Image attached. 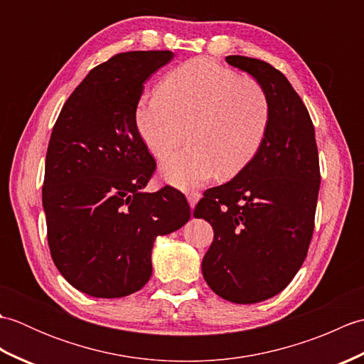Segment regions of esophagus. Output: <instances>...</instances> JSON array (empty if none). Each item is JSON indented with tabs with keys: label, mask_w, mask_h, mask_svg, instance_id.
Segmentation results:
<instances>
[{
	"label": "esophagus",
	"mask_w": 364,
	"mask_h": 364,
	"mask_svg": "<svg viewBox=\"0 0 364 364\" xmlns=\"http://www.w3.org/2000/svg\"><path fill=\"white\" fill-rule=\"evenodd\" d=\"M186 198H188L189 206L194 208L198 203V200L202 198V194H200V192H197V191H191V192H186Z\"/></svg>",
	"instance_id": "34e87169"
}]
</instances>
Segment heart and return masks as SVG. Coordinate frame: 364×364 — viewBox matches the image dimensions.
<instances>
[{"label": "heart", "mask_w": 364, "mask_h": 364, "mask_svg": "<svg viewBox=\"0 0 364 364\" xmlns=\"http://www.w3.org/2000/svg\"><path fill=\"white\" fill-rule=\"evenodd\" d=\"M134 117L159 159L183 142L188 128L191 145L162 162L161 175L189 189L219 173L235 176L249 164L266 137L270 107L257 81L210 59H191L162 80L158 94L139 100Z\"/></svg>", "instance_id": "heart-1"}]
</instances>
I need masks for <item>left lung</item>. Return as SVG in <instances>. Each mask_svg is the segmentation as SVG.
<instances>
[{
	"label": "left lung",
	"instance_id": "1",
	"mask_svg": "<svg viewBox=\"0 0 364 364\" xmlns=\"http://www.w3.org/2000/svg\"><path fill=\"white\" fill-rule=\"evenodd\" d=\"M225 60L264 89L269 127L255 158L233 180L208 189L194 215L214 230L202 261L208 286L247 305L277 296L304 264L314 230L319 156L310 114L286 76L259 59Z\"/></svg>",
	"mask_w": 364,
	"mask_h": 364
}]
</instances>
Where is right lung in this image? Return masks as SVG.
I'll return each instance as SVG.
<instances>
[{
    "mask_svg": "<svg viewBox=\"0 0 364 364\" xmlns=\"http://www.w3.org/2000/svg\"><path fill=\"white\" fill-rule=\"evenodd\" d=\"M173 56L115 54L73 90L53 128L42 189L48 245L60 275L87 296L144 288L156 237L191 219L181 192H144L156 164L134 117L144 82Z\"/></svg>",
    "mask_w": 364,
    "mask_h": 364,
    "instance_id": "right-lung-1",
    "label": "right lung"
}]
</instances>
